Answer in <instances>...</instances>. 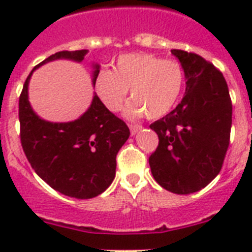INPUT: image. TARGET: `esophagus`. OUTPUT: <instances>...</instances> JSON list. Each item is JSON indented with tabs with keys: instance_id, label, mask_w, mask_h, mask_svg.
Segmentation results:
<instances>
[{
	"instance_id": "1",
	"label": "esophagus",
	"mask_w": 252,
	"mask_h": 252,
	"mask_svg": "<svg viewBox=\"0 0 252 252\" xmlns=\"http://www.w3.org/2000/svg\"><path fill=\"white\" fill-rule=\"evenodd\" d=\"M142 126H137V124H129V129H130V134L133 136V134H136L138 132V130L141 129Z\"/></svg>"
}]
</instances>
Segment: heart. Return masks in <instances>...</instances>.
<instances>
[{
	"mask_svg": "<svg viewBox=\"0 0 252 252\" xmlns=\"http://www.w3.org/2000/svg\"><path fill=\"white\" fill-rule=\"evenodd\" d=\"M184 86V72L175 60H162L148 53H128L116 60L114 72L103 69L95 77L99 99L111 112L126 102L128 89L133 100L126 115L148 119L163 118L172 110Z\"/></svg>",
	"mask_w": 252,
	"mask_h": 252,
	"instance_id": "obj_1",
	"label": "heart"
}]
</instances>
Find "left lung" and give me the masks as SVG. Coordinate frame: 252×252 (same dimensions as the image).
I'll list each match as a JSON object with an SVG mask.
<instances>
[{
    "mask_svg": "<svg viewBox=\"0 0 252 252\" xmlns=\"http://www.w3.org/2000/svg\"><path fill=\"white\" fill-rule=\"evenodd\" d=\"M184 70L186 94L162 119L150 124L159 142L149 157L161 187L188 195L207 187L222 167L231 129V99L222 73L196 53L171 49Z\"/></svg>",
    "mask_w": 252,
    "mask_h": 252,
    "instance_id": "8db88e82",
    "label": "left lung"
}]
</instances>
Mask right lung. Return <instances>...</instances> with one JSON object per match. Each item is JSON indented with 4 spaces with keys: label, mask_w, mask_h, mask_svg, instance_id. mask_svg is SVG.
Instances as JSON below:
<instances>
[{
    "label": "right lung",
    "mask_w": 252,
    "mask_h": 252,
    "mask_svg": "<svg viewBox=\"0 0 252 252\" xmlns=\"http://www.w3.org/2000/svg\"><path fill=\"white\" fill-rule=\"evenodd\" d=\"M87 49L61 51L40 64L66 59L81 63ZM93 85L99 65H93ZM32 70V72H33ZM27 77L19 96L21 142L26 157L37 175L53 189L74 199H91L110 187L116 172V156L129 137V128L107 110L94 94L90 107L68 123L39 118L29 102Z\"/></svg>",
    "instance_id": "add662e5"
}]
</instances>
